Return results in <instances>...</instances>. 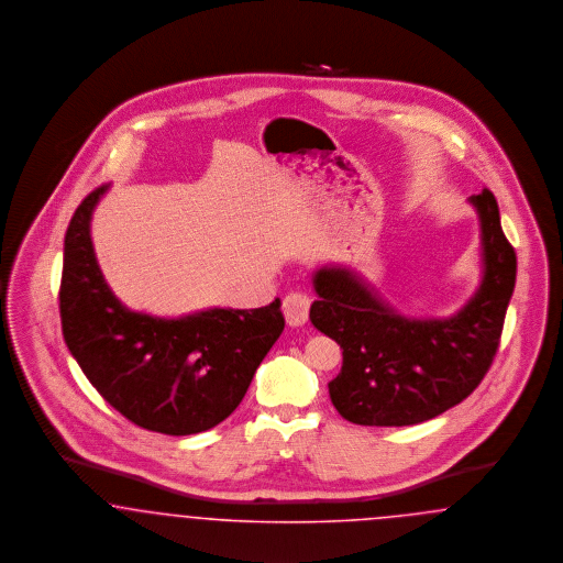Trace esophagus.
<instances>
[{
	"label": "esophagus",
	"instance_id": "obj_1",
	"mask_svg": "<svg viewBox=\"0 0 563 563\" xmlns=\"http://www.w3.org/2000/svg\"><path fill=\"white\" fill-rule=\"evenodd\" d=\"M309 305H311V300L305 292L286 294L282 307H284V316H286L288 325H294V328L302 325L309 318Z\"/></svg>",
	"mask_w": 563,
	"mask_h": 563
}]
</instances>
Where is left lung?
Returning a JSON list of instances; mask_svg holds the SVG:
<instances>
[{
	"label": "left lung",
	"mask_w": 563,
	"mask_h": 563,
	"mask_svg": "<svg viewBox=\"0 0 563 563\" xmlns=\"http://www.w3.org/2000/svg\"><path fill=\"white\" fill-rule=\"evenodd\" d=\"M477 210L484 277L450 318H406L357 271L321 267L311 323L341 344L343 367L328 383L339 415L366 427H406L435 418L477 389L492 366L514 296L517 256L496 197H468Z\"/></svg>",
	"instance_id": "obj_1"
}]
</instances>
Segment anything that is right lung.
<instances>
[{
	"mask_svg": "<svg viewBox=\"0 0 563 563\" xmlns=\"http://www.w3.org/2000/svg\"><path fill=\"white\" fill-rule=\"evenodd\" d=\"M107 185L75 210L65 235L60 321L92 387L134 424L194 435L231 415L284 330L282 302L206 309L183 318L132 311L98 267L90 220Z\"/></svg>",
	"mask_w": 563,
	"mask_h": 563,
	"instance_id": "1",
	"label": "right lung"
}]
</instances>
